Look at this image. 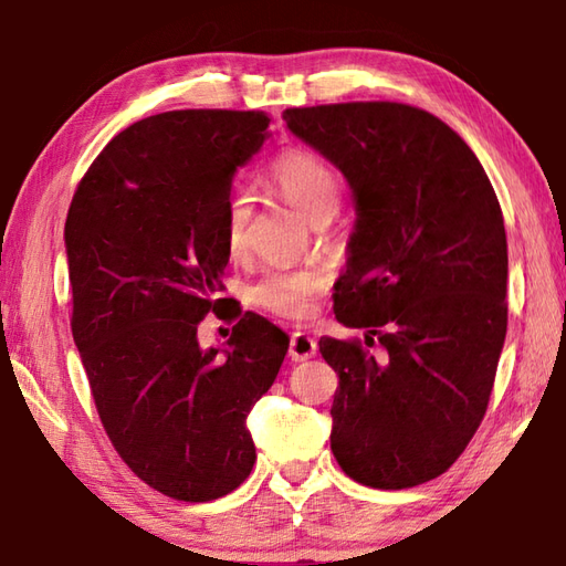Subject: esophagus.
Masks as SVG:
<instances>
[{"instance_id":"obj_1","label":"esophagus","mask_w":566,"mask_h":566,"mask_svg":"<svg viewBox=\"0 0 566 566\" xmlns=\"http://www.w3.org/2000/svg\"><path fill=\"white\" fill-rule=\"evenodd\" d=\"M317 354V342H314L310 334L304 332H294L290 339V357L292 361H304Z\"/></svg>"}]
</instances>
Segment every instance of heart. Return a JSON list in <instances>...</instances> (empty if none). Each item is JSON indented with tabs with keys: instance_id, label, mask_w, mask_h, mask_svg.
<instances>
[{
	"instance_id": "1",
	"label": "heart",
	"mask_w": 566,
	"mask_h": 566,
	"mask_svg": "<svg viewBox=\"0 0 566 566\" xmlns=\"http://www.w3.org/2000/svg\"><path fill=\"white\" fill-rule=\"evenodd\" d=\"M270 185L306 222H329L342 199V181L327 159L306 149H292L270 167ZM252 222V197L232 189L224 205V247L232 260L247 249V229ZM329 270L319 264L274 266L249 286V302L282 319H306L314 300L327 290Z\"/></svg>"
}]
</instances>
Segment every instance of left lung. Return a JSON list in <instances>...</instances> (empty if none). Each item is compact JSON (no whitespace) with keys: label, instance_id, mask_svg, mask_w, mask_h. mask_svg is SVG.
<instances>
[{"label":"left lung","instance_id":"1","mask_svg":"<svg viewBox=\"0 0 566 566\" xmlns=\"http://www.w3.org/2000/svg\"><path fill=\"white\" fill-rule=\"evenodd\" d=\"M284 122L347 177L357 209L334 314L332 452L375 490L444 474L482 424L506 334V232L467 142L419 107L344 102Z\"/></svg>","mask_w":566,"mask_h":566}]
</instances>
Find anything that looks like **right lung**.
<instances>
[{
	"label": "right lung",
	"mask_w": 566,
	"mask_h": 566,
	"mask_svg": "<svg viewBox=\"0 0 566 566\" xmlns=\"http://www.w3.org/2000/svg\"><path fill=\"white\" fill-rule=\"evenodd\" d=\"M264 112L177 109L119 132L76 187L64 224L72 337L102 427L134 474L179 502L234 492L254 467L249 409L290 339L252 312L224 349L197 327L224 290L234 171L270 139Z\"/></svg>",
	"instance_id": "1"
}]
</instances>
